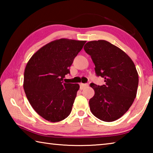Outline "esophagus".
I'll return each mask as SVG.
<instances>
[{"label":"esophagus","instance_id":"34e87169","mask_svg":"<svg viewBox=\"0 0 153 153\" xmlns=\"http://www.w3.org/2000/svg\"><path fill=\"white\" fill-rule=\"evenodd\" d=\"M88 86V84H83V83H81V84H79V87H80V89H81V90L84 89L85 88H86Z\"/></svg>","mask_w":153,"mask_h":153}]
</instances>
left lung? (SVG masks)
I'll return each instance as SVG.
<instances>
[{
	"label": "left lung",
	"mask_w": 153,
	"mask_h": 153,
	"mask_svg": "<svg viewBox=\"0 0 153 153\" xmlns=\"http://www.w3.org/2000/svg\"><path fill=\"white\" fill-rule=\"evenodd\" d=\"M84 51L91 56L96 75L105 84H90L94 95L89 100L92 113L111 122L123 116L134 102L138 86V74L134 62L120 48L106 40L87 42Z\"/></svg>",
	"instance_id": "1"
}]
</instances>
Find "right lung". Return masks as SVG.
<instances>
[{
	"instance_id": "1",
	"label": "right lung",
	"mask_w": 153,
	"mask_h": 153,
	"mask_svg": "<svg viewBox=\"0 0 153 153\" xmlns=\"http://www.w3.org/2000/svg\"><path fill=\"white\" fill-rule=\"evenodd\" d=\"M86 41L66 38L54 40L40 48L27 62L24 88L28 101L41 117L58 122L70 114L78 84L63 82L69 67Z\"/></svg>"
}]
</instances>
